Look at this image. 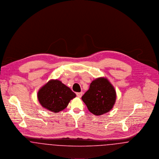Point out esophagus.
<instances>
[{
	"mask_svg": "<svg viewBox=\"0 0 159 159\" xmlns=\"http://www.w3.org/2000/svg\"><path fill=\"white\" fill-rule=\"evenodd\" d=\"M83 92H77V93H76V95H77V97H79V98L81 97V96L83 95Z\"/></svg>",
	"mask_w": 159,
	"mask_h": 159,
	"instance_id": "34e87169",
	"label": "esophagus"
}]
</instances>
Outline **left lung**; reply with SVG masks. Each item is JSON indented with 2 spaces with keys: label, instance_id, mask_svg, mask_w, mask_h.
Returning a JSON list of instances; mask_svg holds the SVG:
<instances>
[{
  "label": "left lung",
  "instance_id": "1",
  "mask_svg": "<svg viewBox=\"0 0 159 159\" xmlns=\"http://www.w3.org/2000/svg\"><path fill=\"white\" fill-rule=\"evenodd\" d=\"M81 98L91 113L101 116L110 111L113 108L116 92L106 77H100L92 81L89 90Z\"/></svg>",
  "mask_w": 159,
  "mask_h": 159
}]
</instances>
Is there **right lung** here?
Segmentation results:
<instances>
[{
  "label": "right lung",
  "mask_w": 159,
  "mask_h": 159,
  "mask_svg": "<svg viewBox=\"0 0 159 159\" xmlns=\"http://www.w3.org/2000/svg\"><path fill=\"white\" fill-rule=\"evenodd\" d=\"M76 94L70 88L58 80H50L42 86L37 98L43 108L54 113L64 110Z\"/></svg>",
  "instance_id": "add662e5"
}]
</instances>
